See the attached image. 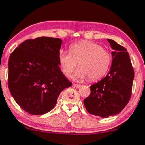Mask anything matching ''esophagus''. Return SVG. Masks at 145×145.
Instances as JSON below:
<instances>
[{"label": "esophagus", "mask_w": 145, "mask_h": 145, "mask_svg": "<svg viewBox=\"0 0 145 145\" xmlns=\"http://www.w3.org/2000/svg\"><path fill=\"white\" fill-rule=\"evenodd\" d=\"M73 86H74V87H76V88L81 87V85L80 84H74V85H73Z\"/></svg>", "instance_id": "34e87169"}]
</instances>
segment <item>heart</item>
I'll return each mask as SVG.
<instances>
[{
    "label": "heart",
    "instance_id": "obj_1",
    "mask_svg": "<svg viewBox=\"0 0 145 145\" xmlns=\"http://www.w3.org/2000/svg\"><path fill=\"white\" fill-rule=\"evenodd\" d=\"M69 52H59V65L63 74L70 77L78 63L79 69L74 75L76 80L82 81L87 78L90 82L99 80L107 73L112 63L111 53L89 40L72 44L69 46Z\"/></svg>",
    "mask_w": 145,
    "mask_h": 145
}]
</instances>
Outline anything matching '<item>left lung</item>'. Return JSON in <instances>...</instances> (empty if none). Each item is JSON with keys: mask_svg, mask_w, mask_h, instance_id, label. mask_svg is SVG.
Instances as JSON below:
<instances>
[{"mask_svg": "<svg viewBox=\"0 0 145 145\" xmlns=\"http://www.w3.org/2000/svg\"><path fill=\"white\" fill-rule=\"evenodd\" d=\"M112 51V61L107 75L91 85V94L84 100L87 112L93 115L108 117L120 113L132 95L135 72L124 47L107 39Z\"/></svg>", "mask_w": 145, "mask_h": 145, "instance_id": "1", "label": "left lung"}]
</instances>
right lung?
Returning a JSON list of instances; mask_svg holds the SVG:
<instances>
[{"label": "right lung", "mask_w": 145, "mask_h": 145, "mask_svg": "<svg viewBox=\"0 0 145 145\" xmlns=\"http://www.w3.org/2000/svg\"><path fill=\"white\" fill-rule=\"evenodd\" d=\"M61 39L42 37L21 43L8 61V88L16 103L33 115L50 112L72 83L60 69Z\"/></svg>", "instance_id": "obj_1"}]
</instances>
